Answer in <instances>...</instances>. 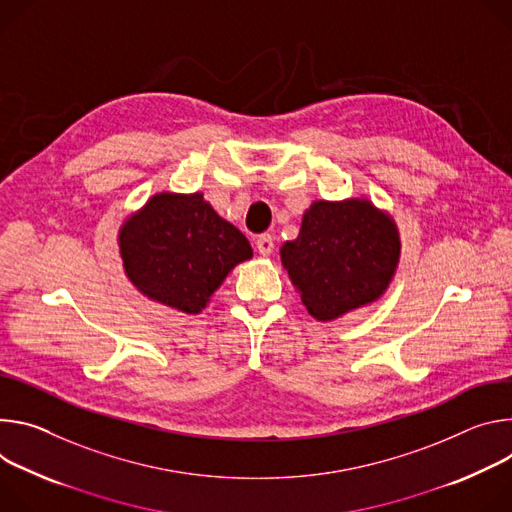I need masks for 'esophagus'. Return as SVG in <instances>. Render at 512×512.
<instances>
[{
  "mask_svg": "<svg viewBox=\"0 0 512 512\" xmlns=\"http://www.w3.org/2000/svg\"><path fill=\"white\" fill-rule=\"evenodd\" d=\"M256 250H258L262 256H270V254H272V250H274L272 236H270V234H262V236H258V240H256Z\"/></svg>",
  "mask_w": 512,
  "mask_h": 512,
  "instance_id": "1",
  "label": "esophagus"
}]
</instances>
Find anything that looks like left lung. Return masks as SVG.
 Returning a JSON list of instances; mask_svg holds the SVG:
<instances>
[{
	"label": "left lung",
	"mask_w": 512,
	"mask_h": 512,
	"mask_svg": "<svg viewBox=\"0 0 512 512\" xmlns=\"http://www.w3.org/2000/svg\"><path fill=\"white\" fill-rule=\"evenodd\" d=\"M280 262L309 315L329 323L386 293L401 262L399 225L368 197L317 199Z\"/></svg>",
	"instance_id": "obj_1"
}]
</instances>
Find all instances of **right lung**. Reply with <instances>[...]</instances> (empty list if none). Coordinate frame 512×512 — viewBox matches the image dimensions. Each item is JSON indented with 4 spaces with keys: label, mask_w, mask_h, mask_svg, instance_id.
<instances>
[{
    "label": "right lung",
    "mask_w": 512,
    "mask_h": 512,
    "mask_svg": "<svg viewBox=\"0 0 512 512\" xmlns=\"http://www.w3.org/2000/svg\"><path fill=\"white\" fill-rule=\"evenodd\" d=\"M124 272L146 299L199 315L225 276L252 258L246 236L201 191L154 193L118 232Z\"/></svg>",
    "instance_id": "1"
}]
</instances>
